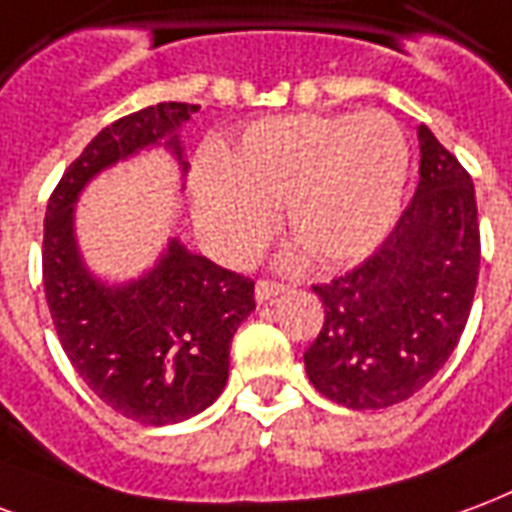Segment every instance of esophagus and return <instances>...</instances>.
<instances>
[{
	"label": "esophagus",
	"instance_id": "esophagus-1",
	"mask_svg": "<svg viewBox=\"0 0 512 512\" xmlns=\"http://www.w3.org/2000/svg\"><path fill=\"white\" fill-rule=\"evenodd\" d=\"M281 292H283L281 283L259 281V283H256V289H253V297H256V302H259V305H264V302L272 300V297H278Z\"/></svg>",
	"mask_w": 512,
	"mask_h": 512
}]
</instances>
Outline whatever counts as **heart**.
I'll return each instance as SVG.
<instances>
[{"instance_id": "heart-1", "label": "heart", "mask_w": 512, "mask_h": 512, "mask_svg": "<svg viewBox=\"0 0 512 512\" xmlns=\"http://www.w3.org/2000/svg\"><path fill=\"white\" fill-rule=\"evenodd\" d=\"M409 147L379 111L360 117L297 114L256 122L190 182L193 220L220 261L248 264L275 229L294 237L289 259L308 251L322 267L365 259L382 245L404 201Z\"/></svg>"}]
</instances>
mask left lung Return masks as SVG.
<instances>
[{"mask_svg":"<svg viewBox=\"0 0 512 512\" xmlns=\"http://www.w3.org/2000/svg\"><path fill=\"white\" fill-rule=\"evenodd\" d=\"M417 141L420 182L393 234L360 267L313 286L324 324L305 352V371L324 398L346 409L401 404L431 382L475 300V185L425 125Z\"/></svg>","mask_w":512,"mask_h":512,"instance_id":"left-lung-1","label":"left lung"}]
</instances>
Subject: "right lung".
<instances>
[{"mask_svg":"<svg viewBox=\"0 0 512 512\" xmlns=\"http://www.w3.org/2000/svg\"><path fill=\"white\" fill-rule=\"evenodd\" d=\"M199 106L158 103L117 119L89 141L46 210L43 286L59 343L103 404L141 425L182 423L215 404L229 379L231 338L256 308L253 281L169 237L147 270L106 281L89 270L76 204L117 163L163 149L185 177L179 130Z\"/></svg>","mask_w":512,"mask_h":512,"instance_id":"1","label":"right lung"}]
</instances>
